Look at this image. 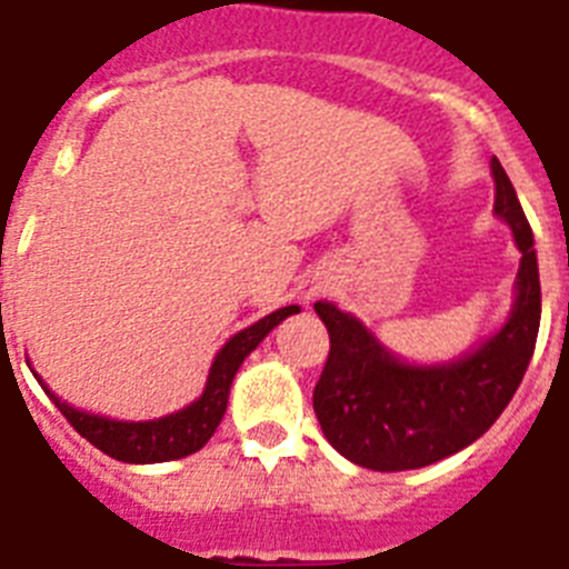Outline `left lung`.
<instances>
[{
    "instance_id": "8db88e82",
    "label": "left lung",
    "mask_w": 569,
    "mask_h": 569,
    "mask_svg": "<svg viewBox=\"0 0 569 569\" xmlns=\"http://www.w3.org/2000/svg\"><path fill=\"white\" fill-rule=\"evenodd\" d=\"M495 211L520 250L515 305L506 326L462 358L439 366L398 360L337 305L313 311L331 337L326 369L313 387V412L342 457L372 471L425 468L477 442L500 419L532 360L541 326V279L532 229L506 177L491 159Z\"/></svg>"
}]
</instances>
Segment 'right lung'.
I'll use <instances>...</instances> for the list:
<instances>
[{
    "label": "right lung",
    "mask_w": 569,
    "mask_h": 569,
    "mask_svg": "<svg viewBox=\"0 0 569 569\" xmlns=\"http://www.w3.org/2000/svg\"><path fill=\"white\" fill-rule=\"evenodd\" d=\"M290 313H299L296 305L279 308V311L267 313L264 319H258L256 326L243 328L232 340L218 351V358L209 369V380H206L203 396L191 401L186 410H177L171 416L153 421H116L107 416H92V412L74 410L72 403L60 401L46 383L40 380V387L49 392L66 421L87 439L89 445H96L98 450H104L107 457L119 459V462L130 465H148V462H171V459H182L189 453H197L211 439V433L218 430L223 412H227L229 387H232L234 372L243 363V358L256 349L258 342L264 340L281 319H288Z\"/></svg>",
    "instance_id": "obj_1"
}]
</instances>
